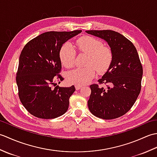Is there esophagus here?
<instances>
[{"instance_id":"esophagus-1","label":"esophagus","mask_w":157,"mask_h":157,"mask_svg":"<svg viewBox=\"0 0 157 157\" xmlns=\"http://www.w3.org/2000/svg\"><path fill=\"white\" fill-rule=\"evenodd\" d=\"M82 87V86H79V85H75V89L77 90H78L80 89Z\"/></svg>"}]
</instances>
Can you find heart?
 I'll return each mask as SVG.
<instances>
[{"mask_svg":"<svg viewBox=\"0 0 157 157\" xmlns=\"http://www.w3.org/2000/svg\"><path fill=\"white\" fill-rule=\"evenodd\" d=\"M77 47L80 53L87 55L84 68H77L68 73L67 80L70 84L82 86L88 84L94 78L97 71L103 74L108 71L113 61V53L107 46L90 36L79 38L76 42ZM76 51L69 42L63 44L59 51V58L62 65L66 68H71L75 64Z\"/></svg>","mask_w":157,"mask_h":157,"instance_id":"1","label":"heart"}]
</instances>
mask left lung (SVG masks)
I'll list each match as a JSON object with an SVG mask.
<instances>
[{"label":"left lung","instance_id":"obj_1","mask_svg":"<svg viewBox=\"0 0 157 157\" xmlns=\"http://www.w3.org/2000/svg\"><path fill=\"white\" fill-rule=\"evenodd\" d=\"M89 34L107 42L113 53L108 71L90 86L91 94L88 109L93 115L103 119H113L125 115L134 105L141 90L142 65L133 43L113 30H89ZM104 83L106 89L100 85Z\"/></svg>","mask_w":157,"mask_h":157}]
</instances>
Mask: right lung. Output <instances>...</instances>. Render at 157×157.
Wrapping results in <instances>:
<instances>
[{"mask_svg":"<svg viewBox=\"0 0 157 157\" xmlns=\"http://www.w3.org/2000/svg\"><path fill=\"white\" fill-rule=\"evenodd\" d=\"M82 30L47 32L31 40L19 56L16 82L20 101L36 117L54 119L67 112L74 86L59 87L56 82L63 80L59 74L61 62L59 51L69 39Z\"/></svg>","mask_w":157,"mask_h":157,"instance_id":"obj_1","label":"right lung"}]
</instances>
